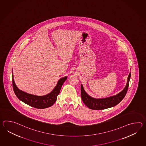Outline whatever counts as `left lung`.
I'll return each mask as SVG.
<instances>
[{
    "instance_id": "1",
    "label": "left lung",
    "mask_w": 146,
    "mask_h": 146,
    "mask_svg": "<svg viewBox=\"0 0 146 146\" xmlns=\"http://www.w3.org/2000/svg\"><path fill=\"white\" fill-rule=\"evenodd\" d=\"M130 76L131 72L128 75L126 85L123 91L116 95L104 98H95L91 97L85 92L83 85L81 84L82 100L86 106L94 110H102L113 107L119 104L125 96L129 86Z\"/></svg>"
}]
</instances>
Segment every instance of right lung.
<instances>
[{
	"label": "right lung",
	"mask_w": 146,
	"mask_h": 146,
	"mask_svg": "<svg viewBox=\"0 0 146 146\" xmlns=\"http://www.w3.org/2000/svg\"><path fill=\"white\" fill-rule=\"evenodd\" d=\"M66 79L67 76L60 78L54 88L49 94L44 96H36L21 91L17 88L15 83L13 80V72L12 81L14 92L17 97L20 101L31 107L38 109H43L51 106L55 103L57 99V96L60 93L62 86Z\"/></svg>",
	"instance_id": "1"
}]
</instances>
